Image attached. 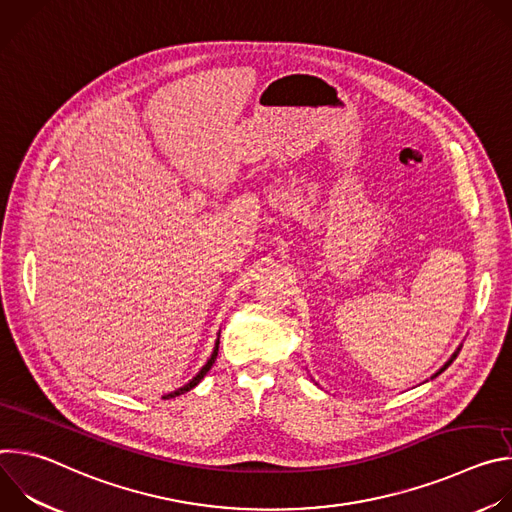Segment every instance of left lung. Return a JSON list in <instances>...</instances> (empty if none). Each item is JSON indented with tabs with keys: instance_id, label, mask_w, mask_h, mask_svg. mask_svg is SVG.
<instances>
[{
	"instance_id": "8db88e82",
	"label": "left lung",
	"mask_w": 512,
	"mask_h": 512,
	"mask_svg": "<svg viewBox=\"0 0 512 512\" xmlns=\"http://www.w3.org/2000/svg\"><path fill=\"white\" fill-rule=\"evenodd\" d=\"M458 352H460V348H458V350H456V352H454V354H452V358H450V360H448V362H446V364H444V367H442V369H440V371H437V373H435V375H433V377H437V375H442V373H444V371H446V369H448V367H450V364H452V362H454V360H456V356H458Z\"/></svg>"
}]
</instances>
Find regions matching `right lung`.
I'll return each mask as SVG.
<instances>
[{
  "label": "right lung",
  "instance_id": "right-lung-1",
  "mask_svg": "<svg viewBox=\"0 0 512 512\" xmlns=\"http://www.w3.org/2000/svg\"><path fill=\"white\" fill-rule=\"evenodd\" d=\"M216 354H218V340H216V344H214V350H212V354H210V358H208V362L204 364V367L200 369V373L190 381V383H186L184 387H180L178 391H174V393H168V395H164V399H172V397H178V395H184L186 391H190V389H194L202 379H204V375L210 371V367L214 364V360H216Z\"/></svg>",
  "mask_w": 512,
  "mask_h": 512
}]
</instances>
